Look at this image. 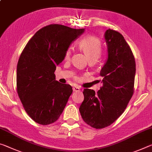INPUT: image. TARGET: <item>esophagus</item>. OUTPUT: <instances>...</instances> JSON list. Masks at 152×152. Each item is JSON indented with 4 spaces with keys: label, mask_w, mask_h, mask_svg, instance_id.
Returning a JSON list of instances; mask_svg holds the SVG:
<instances>
[{
    "label": "esophagus",
    "mask_w": 152,
    "mask_h": 152,
    "mask_svg": "<svg viewBox=\"0 0 152 152\" xmlns=\"http://www.w3.org/2000/svg\"><path fill=\"white\" fill-rule=\"evenodd\" d=\"M80 87L79 86H73V91H75V92H76V91H80Z\"/></svg>",
    "instance_id": "1"
}]
</instances>
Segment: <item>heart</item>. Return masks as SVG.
Listing matches in <instances>:
<instances>
[{
  "instance_id": "b5f03b06",
  "label": "heart",
  "mask_w": 152,
  "mask_h": 152,
  "mask_svg": "<svg viewBox=\"0 0 152 152\" xmlns=\"http://www.w3.org/2000/svg\"><path fill=\"white\" fill-rule=\"evenodd\" d=\"M78 46L87 55L90 61L94 62L99 58L102 53V44L97 38L92 36H86L80 40ZM72 55V49L69 48L64 55V59L69 60Z\"/></svg>"
}]
</instances>
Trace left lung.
<instances>
[{"mask_svg":"<svg viewBox=\"0 0 152 152\" xmlns=\"http://www.w3.org/2000/svg\"><path fill=\"white\" fill-rule=\"evenodd\" d=\"M108 58L100 76L103 86L95 91L85 88L79 111L84 121L93 128H105L124 112L134 93L135 60L121 34L108 29L105 33Z\"/></svg>","mask_w":152,"mask_h":152,"instance_id":"left-lung-1","label":"left lung"}]
</instances>
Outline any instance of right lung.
<instances>
[{"label":"right lung","instance_id":"right-lung-1","mask_svg":"<svg viewBox=\"0 0 152 152\" xmlns=\"http://www.w3.org/2000/svg\"><path fill=\"white\" fill-rule=\"evenodd\" d=\"M84 30L50 24L37 31L21 52L17 91L26 113L38 124L57 121L73 92L69 85L55 80L54 72L69 45Z\"/></svg>","mask_w":152,"mask_h":152}]
</instances>
